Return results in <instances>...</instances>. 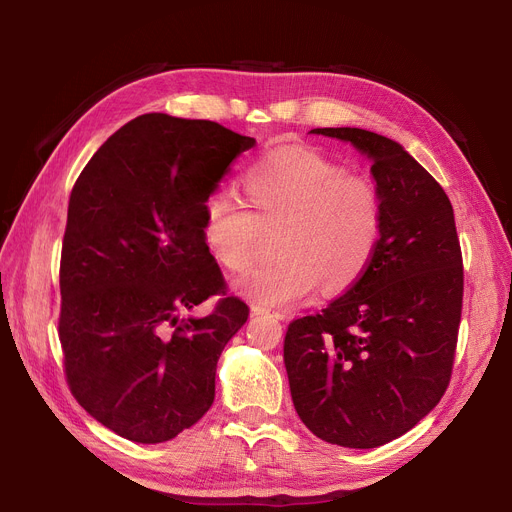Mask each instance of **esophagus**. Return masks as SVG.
Here are the masks:
<instances>
[{"mask_svg": "<svg viewBox=\"0 0 512 512\" xmlns=\"http://www.w3.org/2000/svg\"><path fill=\"white\" fill-rule=\"evenodd\" d=\"M252 314L254 316H269V318H273L277 322H282L286 318L282 312H269V309H262V307H252Z\"/></svg>", "mask_w": 512, "mask_h": 512, "instance_id": "34e87169", "label": "esophagus"}]
</instances>
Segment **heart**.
<instances>
[{
    "instance_id": "heart-1",
    "label": "heart",
    "mask_w": 512,
    "mask_h": 512,
    "mask_svg": "<svg viewBox=\"0 0 512 512\" xmlns=\"http://www.w3.org/2000/svg\"><path fill=\"white\" fill-rule=\"evenodd\" d=\"M245 200L213 190L203 205V237L230 273L252 267L275 235L277 258L237 282L260 307H290L350 290L367 273L382 235V198L365 179L307 149L269 153L243 177Z\"/></svg>"
}]
</instances>
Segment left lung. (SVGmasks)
<instances>
[{"label":"left lung","mask_w":512,"mask_h":512,"mask_svg":"<svg viewBox=\"0 0 512 512\" xmlns=\"http://www.w3.org/2000/svg\"><path fill=\"white\" fill-rule=\"evenodd\" d=\"M371 162L382 235L367 273L320 314L288 324L294 410L324 442L376 448L442 399L455 359L463 265L451 200L399 143L361 128H316Z\"/></svg>","instance_id":"obj_1"}]
</instances>
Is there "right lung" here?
Returning a JSON list of instances; mask_svg holds the SVG:
<instances>
[{
    "instance_id": "add662e5",
    "label": "right lung",
    "mask_w": 512,
    "mask_h": 512,
    "mask_svg": "<svg viewBox=\"0 0 512 512\" xmlns=\"http://www.w3.org/2000/svg\"><path fill=\"white\" fill-rule=\"evenodd\" d=\"M254 145L215 121L147 113L108 138L74 183L59 342L72 395L121 438L173 440L213 404L218 359L250 307L224 297L209 316L183 314L226 294L203 205Z\"/></svg>"
}]
</instances>
